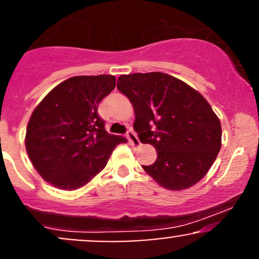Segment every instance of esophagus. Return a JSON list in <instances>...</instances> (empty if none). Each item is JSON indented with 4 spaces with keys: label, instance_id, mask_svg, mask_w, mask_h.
<instances>
[{
    "label": "esophagus",
    "instance_id": "34e87169",
    "mask_svg": "<svg viewBox=\"0 0 259 259\" xmlns=\"http://www.w3.org/2000/svg\"><path fill=\"white\" fill-rule=\"evenodd\" d=\"M126 138L127 140L130 141V144L133 145V146H140V141L138 139V136H136V134L133 132V130H129V132L126 133Z\"/></svg>",
    "mask_w": 259,
    "mask_h": 259
}]
</instances>
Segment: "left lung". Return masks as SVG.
Here are the masks:
<instances>
[{"label": "left lung", "instance_id": "left-lung-1", "mask_svg": "<svg viewBox=\"0 0 259 259\" xmlns=\"http://www.w3.org/2000/svg\"><path fill=\"white\" fill-rule=\"evenodd\" d=\"M117 88L134 107L140 141L157 151L156 162L142 165L145 171L167 190L197 184L222 147L221 121L206 99L159 72L120 75Z\"/></svg>", "mask_w": 259, "mask_h": 259}]
</instances>
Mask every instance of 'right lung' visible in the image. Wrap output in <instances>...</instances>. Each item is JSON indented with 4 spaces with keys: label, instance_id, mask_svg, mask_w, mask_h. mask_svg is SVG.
<instances>
[{
    "label": "right lung",
    "instance_id": "right-lung-1",
    "mask_svg": "<svg viewBox=\"0 0 259 259\" xmlns=\"http://www.w3.org/2000/svg\"><path fill=\"white\" fill-rule=\"evenodd\" d=\"M115 88L113 75L73 76L52 89L32 112L25 147L32 165L61 190L82 187L106 167L114 147L126 142L106 132L99 103Z\"/></svg>",
    "mask_w": 259,
    "mask_h": 259
}]
</instances>
